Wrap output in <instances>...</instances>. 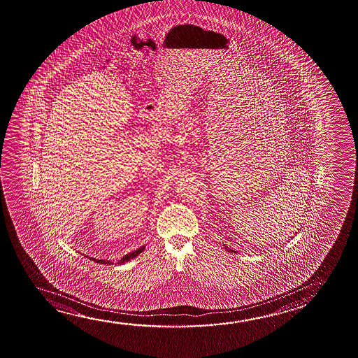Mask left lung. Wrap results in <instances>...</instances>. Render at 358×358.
<instances>
[{
  "instance_id": "obj_1",
  "label": "left lung",
  "mask_w": 358,
  "mask_h": 358,
  "mask_svg": "<svg viewBox=\"0 0 358 358\" xmlns=\"http://www.w3.org/2000/svg\"><path fill=\"white\" fill-rule=\"evenodd\" d=\"M231 252H233V250H231Z\"/></svg>"
}]
</instances>
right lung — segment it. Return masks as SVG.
<instances>
[{
	"mask_svg": "<svg viewBox=\"0 0 358 358\" xmlns=\"http://www.w3.org/2000/svg\"><path fill=\"white\" fill-rule=\"evenodd\" d=\"M143 249H145V247H141L140 249L135 250V252H130V254H127V255H125V257H121V260H119L117 264H124V262L131 260V259H134V257H137L140 252H143ZM93 260H94L96 262H99V264H113V262H106V260H96V259H93Z\"/></svg>",
	"mask_w": 358,
	"mask_h": 358,
	"instance_id": "obj_1",
	"label": "right lung"
}]
</instances>
